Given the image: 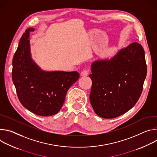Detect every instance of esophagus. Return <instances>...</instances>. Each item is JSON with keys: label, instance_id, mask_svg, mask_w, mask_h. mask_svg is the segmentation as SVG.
I'll use <instances>...</instances> for the list:
<instances>
[{"label": "esophagus", "instance_id": "esophagus-1", "mask_svg": "<svg viewBox=\"0 0 157 157\" xmlns=\"http://www.w3.org/2000/svg\"><path fill=\"white\" fill-rule=\"evenodd\" d=\"M89 73V70L88 69H86V70H84L83 71H82L81 73V75L82 76H87Z\"/></svg>", "mask_w": 157, "mask_h": 157}]
</instances>
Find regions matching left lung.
Returning a JSON list of instances; mask_svg holds the SVG:
<instances>
[{
  "label": "left lung",
  "instance_id": "1",
  "mask_svg": "<svg viewBox=\"0 0 157 157\" xmlns=\"http://www.w3.org/2000/svg\"><path fill=\"white\" fill-rule=\"evenodd\" d=\"M91 70L89 99L95 113L105 119L116 118L140 97L147 72L144 50L134 42L110 60L94 62Z\"/></svg>",
  "mask_w": 157,
  "mask_h": 157
}]
</instances>
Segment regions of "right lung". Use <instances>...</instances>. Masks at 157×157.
<instances>
[{
    "label": "right lung",
    "mask_w": 157,
    "mask_h": 157,
    "mask_svg": "<svg viewBox=\"0 0 157 157\" xmlns=\"http://www.w3.org/2000/svg\"><path fill=\"white\" fill-rule=\"evenodd\" d=\"M28 29L22 35L12 60V78L24 107L41 116L58 113L69 88L79 79L77 71L44 72L30 57Z\"/></svg>",
    "instance_id": "obj_1"
}]
</instances>
